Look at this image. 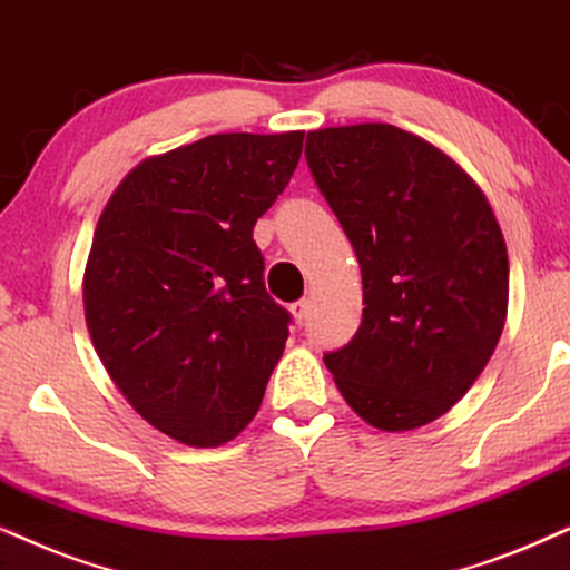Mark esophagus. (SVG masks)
I'll return each mask as SVG.
<instances>
[{"instance_id": "esophagus-1", "label": "esophagus", "mask_w": 570, "mask_h": 570, "mask_svg": "<svg viewBox=\"0 0 570 570\" xmlns=\"http://www.w3.org/2000/svg\"><path fill=\"white\" fill-rule=\"evenodd\" d=\"M292 318H294V326H302V323L307 321V313H309V299H299L294 302V305L289 307Z\"/></svg>"}]
</instances>
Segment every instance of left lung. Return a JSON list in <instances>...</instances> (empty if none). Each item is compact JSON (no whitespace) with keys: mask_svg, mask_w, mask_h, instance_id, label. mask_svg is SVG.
Returning a JSON list of instances; mask_svg holds the SVG:
<instances>
[{"mask_svg":"<svg viewBox=\"0 0 570 570\" xmlns=\"http://www.w3.org/2000/svg\"><path fill=\"white\" fill-rule=\"evenodd\" d=\"M305 157L363 273V321L323 357L365 423L426 426L473 386L508 315V247L450 155L389 124L318 128Z\"/></svg>","mask_w":570,"mask_h":570,"instance_id":"left-lung-1","label":"left lung"}]
</instances>
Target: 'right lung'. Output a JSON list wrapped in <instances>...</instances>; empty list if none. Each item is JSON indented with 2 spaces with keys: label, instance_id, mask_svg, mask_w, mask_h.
I'll list each match as a JSON object with an SVG mask.
<instances>
[{
  "label": "right lung",
  "instance_id": "obj_1",
  "mask_svg": "<svg viewBox=\"0 0 570 570\" xmlns=\"http://www.w3.org/2000/svg\"><path fill=\"white\" fill-rule=\"evenodd\" d=\"M305 131L213 134L141 160L107 199L83 271L94 350L149 426L189 446L239 436L284 355L252 228Z\"/></svg>",
  "mask_w": 570,
  "mask_h": 570
}]
</instances>
